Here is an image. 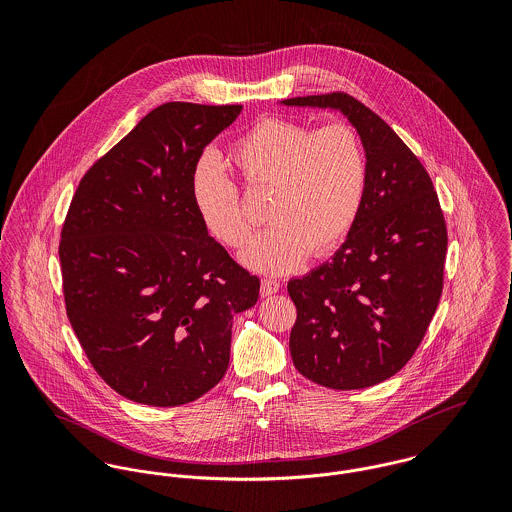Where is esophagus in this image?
<instances>
[{"instance_id": "34e87169", "label": "esophagus", "mask_w": 512, "mask_h": 512, "mask_svg": "<svg viewBox=\"0 0 512 512\" xmlns=\"http://www.w3.org/2000/svg\"><path fill=\"white\" fill-rule=\"evenodd\" d=\"M278 292H280V282L270 280V278H264V280H262V286H260L262 297H270V295H274V293Z\"/></svg>"}]
</instances>
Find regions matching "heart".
<instances>
[{
    "label": "heart",
    "mask_w": 512,
    "mask_h": 512,
    "mask_svg": "<svg viewBox=\"0 0 512 512\" xmlns=\"http://www.w3.org/2000/svg\"><path fill=\"white\" fill-rule=\"evenodd\" d=\"M246 183L274 187L268 230L254 236L240 260L262 274L299 268L309 252L325 254L353 228L366 187V157L357 132L337 124L311 132L307 126L268 118L230 149ZM193 207L207 232L228 248L250 236L238 187L213 155H203L189 181Z\"/></svg>",
    "instance_id": "b5f03b06"
}]
</instances>
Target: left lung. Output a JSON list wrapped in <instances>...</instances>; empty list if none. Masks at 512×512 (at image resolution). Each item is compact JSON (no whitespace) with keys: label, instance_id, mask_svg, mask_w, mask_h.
<instances>
[{"label":"left lung","instance_id":"obj_1","mask_svg":"<svg viewBox=\"0 0 512 512\" xmlns=\"http://www.w3.org/2000/svg\"><path fill=\"white\" fill-rule=\"evenodd\" d=\"M280 104L341 112L365 149V197L347 240L290 280L288 293L295 368L327 388H368L412 359L436 313L447 250L438 195L410 147L357 98L331 92Z\"/></svg>","mask_w":512,"mask_h":512}]
</instances>
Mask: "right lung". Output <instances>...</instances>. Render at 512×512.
<instances>
[{
  "instance_id": "1",
  "label": "right lung",
  "mask_w": 512,
  "mask_h": 512,
  "mask_svg": "<svg viewBox=\"0 0 512 512\" xmlns=\"http://www.w3.org/2000/svg\"><path fill=\"white\" fill-rule=\"evenodd\" d=\"M240 104L167 102L82 177L61 232L67 315L102 380L128 400L181 406L217 386L234 313L260 280L199 219L191 171Z\"/></svg>"
}]
</instances>
